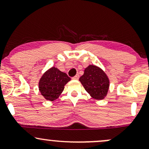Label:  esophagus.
Listing matches in <instances>:
<instances>
[{
  "label": "esophagus",
  "instance_id": "1",
  "mask_svg": "<svg viewBox=\"0 0 149 149\" xmlns=\"http://www.w3.org/2000/svg\"><path fill=\"white\" fill-rule=\"evenodd\" d=\"M73 80H78V79H79V75L76 74V76L73 77Z\"/></svg>",
  "mask_w": 149,
  "mask_h": 149
}]
</instances>
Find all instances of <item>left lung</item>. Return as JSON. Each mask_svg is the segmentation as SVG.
Returning a JSON list of instances; mask_svg holds the SVG:
<instances>
[{"label": "left lung", "mask_w": 149, "mask_h": 149, "mask_svg": "<svg viewBox=\"0 0 149 149\" xmlns=\"http://www.w3.org/2000/svg\"><path fill=\"white\" fill-rule=\"evenodd\" d=\"M79 80L92 98L102 100L107 96L110 82L107 75L101 68L89 65Z\"/></svg>", "instance_id": "8db88e82"}]
</instances>
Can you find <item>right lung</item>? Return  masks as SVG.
I'll use <instances>...</instances> for the list:
<instances>
[{"instance_id": "1", "label": "right lung", "mask_w": 149, "mask_h": 149, "mask_svg": "<svg viewBox=\"0 0 149 149\" xmlns=\"http://www.w3.org/2000/svg\"><path fill=\"white\" fill-rule=\"evenodd\" d=\"M71 80L66 73L61 72L57 68L53 67L43 73L38 83L40 93L45 100H57L64 89V85Z\"/></svg>"}]
</instances>
